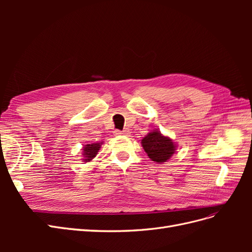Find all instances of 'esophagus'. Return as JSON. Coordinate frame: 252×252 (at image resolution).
I'll use <instances>...</instances> for the list:
<instances>
[{
	"label": "esophagus",
	"mask_w": 252,
	"mask_h": 252,
	"mask_svg": "<svg viewBox=\"0 0 252 252\" xmlns=\"http://www.w3.org/2000/svg\"><path fill=\"white\" fill-rule=\"evenodd\" d=\"M129 133H130V132H129L128 130H123V131L114 130V134H116V135H122V134H123V135H129Z\"/></svg>",
	"instance_id": "1"
}]
</instances>
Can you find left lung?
I'll return each instance as SVG.
<instances>
[{
	"instance_id": "obj_1",
	"label": "left lung",
	"mask_w": 252,
	"mask_h": 252,
	"mask_svg": "<svg viewBox=\"0 0 252 252\" xmlns=\"http://www.w3.org/2000/svg\"><path fill=\"white\" fill-rule=\"evenodd\" d=\"M142 146L151 161L158 164L168 161L177 149L175 143L157 129L144 136Z\"/></svg>"
}]
</instances>
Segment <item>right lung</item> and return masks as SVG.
<instances>
[{
    "mask_svg": "<svg viewBox=\"0 0 252 252\" xmlns=\"http://www.w3.org/2000/svg\"><path fill=\"white\" fill-rule=\"evenodd\" d=\"M102 144H103V142L84 145L83 154H82V156L84 157L83 158V162H86L87 163V162H90L93 158H94L95 156L97 155L98 150H100Z\"/></svg>",
    "mask_w": 252,
    "mask_h": 252,
    "instance_id": "add662e5",
    "label": "right lung"
}]
</instances>
